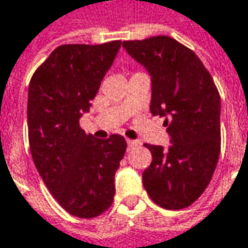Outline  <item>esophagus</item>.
<instances>
[{
  "label": "esophagus",
  "instance_id": "esophagus-1",
  "mask_svg": "<svg viewBox=\"0 0 248 248\" xmlns=\"http://www.w3.org/2000/svg\"><path fill=\"white\" fill-rule=\"evenodd\" d=\"M127 144H128V148H133L137 145V141H133V140H127Z\"/></svg>",
  "mask_w": 248,
  "mask_h": 248
}]
</instances>
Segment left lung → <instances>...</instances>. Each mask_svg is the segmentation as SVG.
Instances as JSON below:
<instances>
[{"instance_id": "obj_1", "label": "left lung", "mask_w": 248, "mask_h": 248, "mask_svg": "<svg viewBox=\"0 0 248 248\" xmlns=\"http://www.w3.org/2000/svg\"><path fill=\"white\" fill-rule=\"evenodd\" d=\"M128 55L151 75L152 115L165 117L172 145L145 147L152 162L142 173L150 198L169 210L185 209L207 187L220 154V94L193 50L170 36L124 41Z\"/></svg>"}]
</instances>
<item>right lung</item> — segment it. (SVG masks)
Returning a JSON list of instances; mask_svg holds the SVG:
<instances>
[{"label":"right lung","instance_id":"right-lung-1","mask_svg":"<svg viewBox=\"0 0 248 248\" xmlns=\"http://www.w3.org/2000/svg\"><path fill=\"white\" fill-rule=\"evenodd\" d=\"M120 46L121 41L58 46L29 83L32 159L58 203L81 219L97 217L111 206L115 170L127 150L124 137L94 138L79 124Z\"/></svg>","mask_w":248,"mask_h":248}]
</instances>
